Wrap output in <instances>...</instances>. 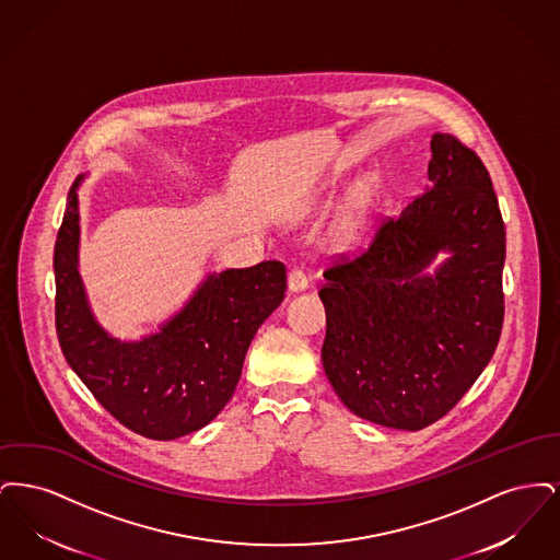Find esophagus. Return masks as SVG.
<instances>
[{
  "mask_svg": "<svg viewBox=\"0 0 560 560\" xmlns=\"http://www.w3.org/2000/svg\"><path fill=\"white\" fill-rule=\"evenodd\" d=\"M308 283H311V279H308V275L302 268H292L290 270V275H288L290 292H302V290L308 288Z\"/></svg>",
  "mask_w": 560,
  "mask_h": 560,
  "instance_id": "34e87169",
  "label": "esophagus"
}]
</instances>
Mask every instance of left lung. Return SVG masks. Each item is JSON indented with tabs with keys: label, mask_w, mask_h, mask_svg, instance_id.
Segmentation results:
<instances>
[{
	"label": "left lung",
	"mask_w": 560,
	"mask_h": 560,
	"mask_svg": "<svg viewBox=\"0 0 560 560\" xmlns=\"http://www.w3.org/2000/svg\"><path fill=\"white\" fill-rule=\"evenodd\" d=\"M430 187L368 249L323 272L325 373L352 413L422 430L450 413L491 361L504 325L506 229L489 172L434 133ZM441 248L453 256L430 278Z\"/></svg>",
	"instance_id": "1"
}]
</instances>
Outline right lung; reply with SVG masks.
Returning a JSON list of instances; mask_svg holds the SVG:
<instances>
[{"label": "right lung", "instance_id": "add662e5", "mask_svg": "<svg viewBox=\"0 0 560 560\" xmlns=\"http://www.w3.org/2000/svg\"><path fill=\"white\" fill-rule=\"evenodd\" d=\"M80 180L54 247L62 354L119 424L153 441L185 436L210 424L233 397L252 338L285 298V265L265 260L213 272L160 334L119 342L92 317L78 272Z\"/></svg>", "mask_w": 560, "mask_h": 560}]
</instances>
